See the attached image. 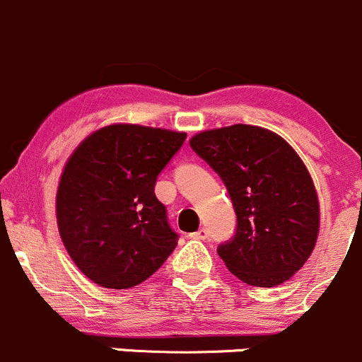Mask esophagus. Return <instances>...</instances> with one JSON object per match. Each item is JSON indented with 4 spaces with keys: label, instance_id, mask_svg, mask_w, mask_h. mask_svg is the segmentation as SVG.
I'll return each instance as SVG.
<instances>
[{
    "label": "esophagus",
    "instance_id": "esophagus-1",
    "mask_svg": "<svg viewBox=\"0 0 362 362\" xmlns=\"http://www.w3.org/2000/svg\"><path fill=\"white\" fill-rule=\"evenodd\" d=\"M191 238H194V240H206L208 238V231L204 228L198 229V231H196V233H192Z\"/></svg>",
    "mask_w": 362,
    "mask_h": 362
}]
</instances>
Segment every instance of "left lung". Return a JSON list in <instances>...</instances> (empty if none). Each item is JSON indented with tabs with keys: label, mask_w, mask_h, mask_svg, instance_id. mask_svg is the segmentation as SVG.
Listing matches in <instances>:
<instances>
[{
	"label": "left lung",
	"mask_w": 362,
	"mask_h": 362,
	"mask_svg": "<svg viewBox=\"0 0 362 362\" xmlns=\"http://www.w3.org/2000/svg\"><path fill=\"white\" fill-rule=\"evenodd\" d=\"M228 187L236 233L217 249L229 272L254 287H275L303 268L320 228L319 198L298 152L273 131L249 124L189 140Z\"/></svg>",
	"instance_id": "8db88e82"
}]
</instances>
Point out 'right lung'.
Masks as SVG:
<instances>
[{
	"instance_id": "obj_1",
	"label": "right lung",
	"mask_w": 362,
	"mask_h": 362,
	"mask_svg": "<svg viewBox=\"0 0 362 362\" xmlns=\"http://www.w3.org/2000/svg\"><path fill=\"white\" fill-rule=\"evenodd\" d=\"M187 134L140 124L90 133L64 164L56 194L61 240L76 268L107 289L154 275L177 247L158 175Z\"/></svg>"
}]
</instances>
